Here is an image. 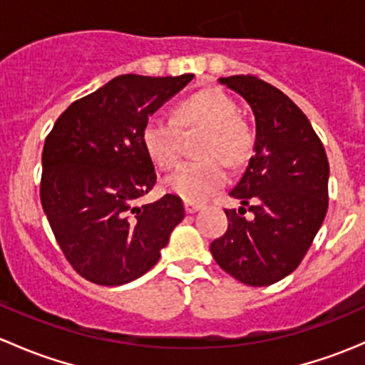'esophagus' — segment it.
<instances>
[{
	"instance_id": "esophagus-1",
	"label": "esophagus",
	"mask_w": 365,
	"mask_h": 365,
	"mask_svg": "<svg viewBox=\"0 0 365 365\" xmlns=\"http://www.w3.org/2000/svg\"><path fill=\"white\" fill-rule=\"evenodd\" d=\"M203 206L197 205V203H190V201H185V212L187 213H196L197 210H201Z\"/></svg>"
}]
</instances>
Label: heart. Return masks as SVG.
I'll use <instances>...</instances> for the list:
<instances>
[{
	"mask_svg": "<svg viewBox=\"0 0 365 365\" xmlns=\"http://www.w3.org/2000/svg\"><path fill=\"white\" fill-rule=\"evenodd\" d=\"M238 116V108L222 90L210 88L197 91L175 109V120L153 116L143 127V145L150 159L160 168H171L182 155L180 128L208 127L201 153L206 159L180 164L164 178V189L169 194L203 203L215 190L226 185L230 165H240L247 160L252 148V138Z\"/></svg>",
	"mask_w": 365,
	"mask_h": 365,
	"instance_id": "heart-1",
	"label": "heart"
}]
</instances>
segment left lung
<instances>
[{
  "label": "left lung",
  "instance_id": "left-lung-1",
  "mask_svg": "<svg viewBox=\"0 0 365 365\" xmlns=\"http://www.w3.org/2000/svg\"><path fill=\"white\" fill-rule=\"evenodd\" d=\"M251 106L252 157L224 210L227 231L210 251L224 272L247 286L281 281L304 259L329 208V160L311 121L288 95L254 76L220 77ZM252 220L243 217L245 208Z\"/></svg>",
  "mask_w": 365,
  "mask_h": 365
}]
</instances>
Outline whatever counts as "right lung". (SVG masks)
<instances>
[{"mask_svg":"<svg viewBox=\"0 0 365 365\" xmlns=\"http://www.w3.org/2000/svg\"><path fill=\"white\" fill-rule=\"evenodd\" d=\"M192 77H114L70 104L47 135L42 208L68 263L95 284L121 286L145 275L185 217L175 194L143 206L135 201L157 182L143 127Z\"/></svg>","mask_w":365,"mask_h":365,"instance_id":"right-lung-1","label":"right lung"}]
</instances>
